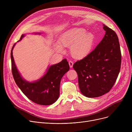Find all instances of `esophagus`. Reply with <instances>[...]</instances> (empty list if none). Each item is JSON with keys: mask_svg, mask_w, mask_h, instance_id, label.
Instances as JSON below:
<instances>
[{"mask_svg": "<svg viewBox=\"0 0 132 132\" xmlns=\"http://www.w3.org/2000/svg\"><path fill=\"white\" fill-rule=\"evenodd\" d=\"M68 64H69V66H70V68H72L73 66V62L72 61H70L68 62Z\"/></svg>", "mask_w": 132, "mask_h": 132, "instance_id": "1", "label": "esophagus"}]
</instances>
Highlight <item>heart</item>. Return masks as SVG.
<instances>
[{"label":"heart","instance_id":"1","mask_svg":"<svg viewBox=\"0 0 132 132\" xmlns=\"http://www.w3.org/2000/svg\"><path fill=\"white\" fill-rule=\"evenodd\" d=\"M82 28H74L61 34L58 38V44L54 43V50L63 53L62 47H70L72 56L77 59L86 57L91 52L94 42L95 36L91 32H86Z\"/></svg>","mask_w":132,"mask_h":132}]
</instances>
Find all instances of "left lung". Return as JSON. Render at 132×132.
Returning a JSON list of instances; mask_svg holds the SVG:
<instances>
[{"instance_id": "left-lung-1", "label": "left lung", "mask_w": 132, "mask_h": 132, "mask_svg": "<svg viewBox=\"0 0 132 132\" xmlns=\"http://www.w3.org/2000/svg\"><path fill=\"white\" fill-rule=\"evenodd\" d=\"M105 34L95 49L73 65L81 93L89 98L108 93L120 72L121 54L116 33L103 24Z\"/></svg>"}]
</instances>
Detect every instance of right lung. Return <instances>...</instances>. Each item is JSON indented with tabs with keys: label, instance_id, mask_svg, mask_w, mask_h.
I'll use <instances>...</instances> for the list:
<instances>
[{
	"label": "right lung",
	"instance_id": "add662e5",
	"mask_svg": "<svg viewBox=\"0 0 132 132\" xmlns=\"http://www.w3.org/2000/svg\"><path fill=\"white\" fill-rule=\"evenodd\" d=\"M40 35V32H34ZM26 35H22L20 39ZM13 45L11 53L12 71L14 79L22 92L33 102L39 105H51L58 99L60 94V84L62 77L70 70L68 62L66 59L56 64L48 66L45 73L40 79L32 82L24 79L19 72L13 56Z\"/></svg>",
	"mask_w": 132,
	"mask_h": 132
}]
</instances>
